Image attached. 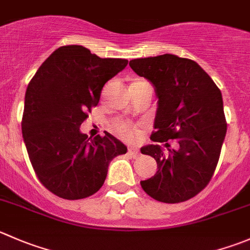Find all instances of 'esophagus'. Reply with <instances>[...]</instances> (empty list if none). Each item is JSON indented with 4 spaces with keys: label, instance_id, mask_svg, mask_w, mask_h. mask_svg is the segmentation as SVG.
<instances>
[{
    "label": "esophagus",
    "instance_id": "esophagus-1",
    "mask_svg": "<svg viewBox=\"0 0 250 250\" xmlns=\"http://www.w3.org/2000/svg\"><path fill=\"white\" fill-rule=\"evenodd\" d=\"M128 154L132 155L133 157H137L138 155H139V150L135 149V147H129V149H128Z\"/></svg>",
    "mask_w": 250,
    "mask_h": 250
}]
</instances>
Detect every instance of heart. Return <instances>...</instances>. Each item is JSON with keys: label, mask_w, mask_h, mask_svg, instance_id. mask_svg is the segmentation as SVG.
Here are the masks:
<instances>
[{"label": "heart", "mask_w": 250, "mask_h": 250, "mask_svg": "<svg viewBox=\"0 0 250 250\" xmlns=\"http://www.w3.org/2000/svg\"><path fill=\"white\" fill-rule=\"evenodd\" d=\"M111 128L120 137L125 138L127 140L134 139L135 135H137V129H135L134 125H132L128 122H125V121H115L111 125Z\"/></svg>", "instance_id": "heart-1"}]
</instances>
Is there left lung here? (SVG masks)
I'll return each instance as SVG.
<instances>
[{
  "label": "left lung",
  "mask_w": 250,
  "mask_h": 250,
  "mask_svg": "<svg viewBox=\"0 0 250 250\" xmlns=\"http://www.w3.org/2000/svg\"><path fill=\"white\" fill-rule=\"evenodd\" d=\"M129 66L154 85L159 100L150 139L167 147V152L159 144L140 149L157 164L142 188L159 202H186L208 186L219 162L227 130L221 91L195 61L176 55L137 58ZM169 139L179 143L176 149H168Z\"/></svg>",
  "instance_id": "1"
}]
</instances>
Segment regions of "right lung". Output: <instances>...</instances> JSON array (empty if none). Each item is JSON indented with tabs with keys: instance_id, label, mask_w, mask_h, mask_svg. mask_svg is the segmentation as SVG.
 I'll return each mask as SVG.
<instances>
[{
	"instance_id": "obj_1",
	"label": "right lung",
	"mask_w": 250,
	"mask_h": 250,
	"mask_svg": "<svg viewBox=\"0 0 250 250\" xmlns=\"http://www.w3.org/2000/svg\"><path fill=\"white\" fill-rule=\"evenodd\" d=\"M127 60L100 58L84 46H61L39 67L24 100L21 133L39 181L68 200L95 194L113 157L127 146L105 132L94 139L81 132L104 85Z\"/></svg>"
}]
</instances>
